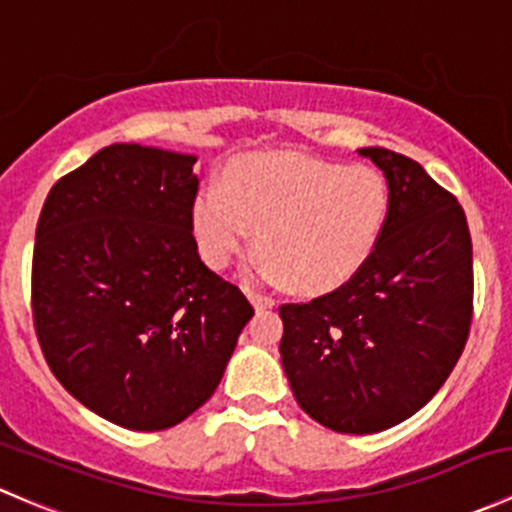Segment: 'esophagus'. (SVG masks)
I'll return each mask as SVG.
<instances>
[{
  "label": "esophagus",
  "mask_w": 512,
  "mask_h": 512,
  "mask_svg": "<svg viewBox=\"0 0 512 512\" xmlns=\"http://www.w3.org/2000/svg\"><path fill=\"white\" fill-rule=\"evenodd\" d=\"M247 294H250L252 304H255V309H257V311L272 309V306H274V299H272V297H267V294L255 292V289H247Z\"/></svg>",
  "instance_id": "34e87169"
}]
</instances>
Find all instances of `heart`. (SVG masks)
<instances>
[{"mask_svg": "<svg viewBox=\"0 0 512 512\" xmlns=\"http://www.w3.org/2000/svg\"><path fill=\"white\" fill-rule=\"evenodd\" d=\"M390 211V184L373 166L247 154L225 166L218 186L196 193L191 230L215 270L242 255L257 230L262 274L319 294L346 284L373 257Z\"/></svg>", "mask_w": 512, "mask_h": 512, "instance_id": "b5f03b06", "label": "heart"}]
</instances>
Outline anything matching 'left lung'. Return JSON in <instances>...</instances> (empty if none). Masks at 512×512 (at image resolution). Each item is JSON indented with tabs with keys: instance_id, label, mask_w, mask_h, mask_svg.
I'll use <instances>...</instances> for the list:
<instances>
[{
	"instance_id": "1",
	"label": "left lung",
	"mask_w": 512,
	"mask_h": 512,
	"mask_svg": "<svg viewBox=\"0 0 512 512\" xmlns=\"http://www.w3.org/2000/svg\"><path fill=\"white\" fill-rule=\"evenodd\" d=\"M392 211L378 250L333 292L282 304L279 343L299 407L341 434H373L422 410L461 358L473 316L464 208L417 161L360 149Z\"/></svg>"
}]
</instances>
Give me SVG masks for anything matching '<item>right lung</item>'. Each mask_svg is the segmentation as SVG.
Masks as SVG:
<instances>
[{"mask_svg":"<svg viewBox=\"0 0 512 512\" xmlns=\"http://www.w3.org/2000/svg\"><path fill=\"white\" fill-rule=\"evenodd\" d=\"M196 157L110 144L48 193L31 314L43 358L107 422L159 432L213 395L255 309L191 230Z\"/></svg>","mask_w":512,"mask_h":512,"instance_id":"1","label":"right lung"}]
</instances>
